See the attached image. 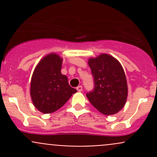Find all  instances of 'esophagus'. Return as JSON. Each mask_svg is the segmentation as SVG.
I'll list each match as a JSON object with an SVG mask.
<instances>
[{
  "label": "esophagus",
  "mask_w": 157,
  "mask_h": 157,
  "mask_svg": "<svg viewBox=\"0 0 157 157\" xmlns=\"http://www.w3.org/2000/svg\"><path fill=\"white\" fill-rule=\"evenodd\" d=\"M77 91H78V92H81L82 90H83V86H78L77 87Z\"/></svg>",
  "instance_id": "esophagus-1"
}]
</instances>
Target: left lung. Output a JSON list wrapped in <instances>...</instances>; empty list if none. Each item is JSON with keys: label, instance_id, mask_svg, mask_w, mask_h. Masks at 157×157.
I'll return each instance as SVG.
<instances>
[{"label": "left lung", "instance_id": "obj_1", "mask_svg": "<svg viewBox=\"0 0 157 157\" xmlns=\"http://www.w3.org/2000/svg\"><path fill=\"white\" fill-rule=\"evenodd\" d=\"M88 64L94 77L95 88L86 97L99 112L116 114L124 106L128 98L126 76L119 61L108 54L90 58Z\"/></svg>", "mask_w": 157, "mask_h": 157}]
</instances>
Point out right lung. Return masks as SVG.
Instances as JSON below:
<instances>
[{
    "label": "right lung",
    "instance_id": "1",
    "mask_svg": "<svg viewBox=\"0 0 157 157\" xmlns=\"http://www.w3.org/2000/svg\"><path fill=\"white\" fill-rule=\"evenodd\" d=\"M62 61L58 54L50 53L39 61L33 71L30 96L34 106L42 113L55 112L77 93L69 85L67 76L61 74Z\"/></svg>",
    "mask_w": 157,
    "mask_h": 157
}]
</instances>
